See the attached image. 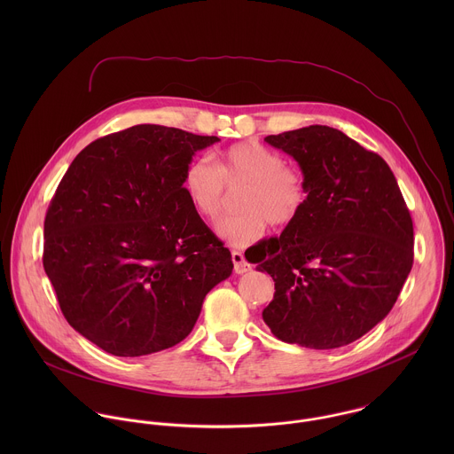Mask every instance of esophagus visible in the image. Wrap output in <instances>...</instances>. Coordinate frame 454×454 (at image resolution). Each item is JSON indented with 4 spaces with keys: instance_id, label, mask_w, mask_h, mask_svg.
I'll use <instances>...</instances> for the list:
<instances>
[{
    "instance_id": "34e87169",
    "label": "esophagus",
    "mask_w": 454,
    "mask_h": 454,
    "mask_svg": "<svg viewBox=\"0 0 454 454\" xmlns=\"http://www.w3.org/2000/svg\"><path fill=\"white\" fill-rule=\"evenodd\" d=\"M232 262H234V270L238 274H245V272L252 270V263L245 259V255L241 252H238V250L232 252Z\"/></svg>"
}]
</instances>
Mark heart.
<instances>
[{"label":"heart","instance_id":"heart-1","mask_svg":"<svg viewBox=\"0 0 454 454\" xmlns=\"http://www.w3.org/2000/svg\"><path fill=\"white\" fill-rule=\"evenodd\" d=\"M192 207L204 220H216L225 209V185H245L236 216L216 225L218 234L234 247H248L265 234L267 223H294L308 202L304 176L285 166V159L257 141L236 143L222 152L218 166L207 157L192 159L182 178Z\"/></svg>","mask_w":454,"mask_h":454}]
</instances>
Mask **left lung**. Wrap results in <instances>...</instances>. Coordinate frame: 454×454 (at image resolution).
I'll return each mask as SVG.
<instances>
[{
	"mask_svg": "<svg viewBox=\"0 0 454 454\" xmlns=\"http://www.w3.org/2000/svg\"><path fill=\"white\" fill-rule=\"evenodd\" d=\"M304 175L308 202L257 269L274 279L262 311L283 342L346 346L380 324L411 272L412 218L388 164L328 126L270 134Z\"/></svg>",
	"mask_w": 454,
	"mask_h": 454,
	"instance_id": "left-lung-1",
	"label": "left lung"
}]
</instances>
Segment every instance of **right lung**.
Wrapping results in <instances>:
<instances>
[{"mask_svg": "<svg viewBox=\"0 0 454 454\" xmlns=\"http://www.w3.org/2000/svg\"><path fill=\"white\" fill-rule=\"evenodd\" d=\"M220 141L141 124L87 145L45 216L43 267L67 324L115 356L184 340L232 257L202 222L182 178Z\"/></svg>", "mask_w": 454, "mask_h": 454, "instance_id": "obj_1", "label": "right lung"}]
</instances>
